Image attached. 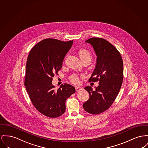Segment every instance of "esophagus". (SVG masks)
<instances>
[{"instance_id":"1","label":"esophagus","mask_w":148,"mask_h":148,"mask_svg":"<svg viewBox=\"0 0 148 148\" xmlns=\"http://www.w3.org/2000/svg\"><path fill=\"white\" fill-rule=\"evenodd\" d=\"M82 89V88L80 87H75V90L77 92H79Z\"/></svg>"}]
</instances>
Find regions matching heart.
<instances>
[{
    "label": "heart",
    "mask_w": 148,
    "mask_h": 148,
    "mask_svg": "<svg viewBox=\"0 0 148 148\" xmlns=\"http://www.w3.org/2000/svg\"><path fill=\"white\" fill-rule=\"evenodd\" d=\"M79 55L82 60L85 59H91V55L90 52L87 51L86 49H80L79 51ZM70 80L73 83H78L79 78L78 75L76 74H73L70 77Z\"/></svg>",
    "instance_id": "b5f03b06"
}]
</instances>
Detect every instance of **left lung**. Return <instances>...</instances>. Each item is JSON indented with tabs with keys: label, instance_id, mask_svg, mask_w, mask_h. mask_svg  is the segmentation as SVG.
I'll use <instances>...</instances> for the list:
<instances>
[{
	"label": "left lung",
	"instance_id": "left-lung-1",
	"mask_svg": "<svg viewBox=\"0 0 148 148\" xmlns=\"http://www.w3.org/2000/svg\"><path fill=\"white\" fill-rule=\"evenodd\" d=\"M86 42L93 46L97 56L89 81H98L99 86L95 90L90 86L84 88L90 97L83 108L88 113L97 114L108 109L119 93L123 78V61L117 49L105 39L92 37Z\"/></svg>",
	"mask_w": 148,
	"mask_h": 148
}]
</instances>
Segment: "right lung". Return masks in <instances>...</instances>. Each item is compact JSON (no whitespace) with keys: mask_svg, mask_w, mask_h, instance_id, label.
I'll return each instance as SVG.
<instances>
[{"mask_svg":"<svg viewBox=\"0 0 148 148\" xmlns=\"http://www.w3.org/2000/svg\"><path fill=\"white\" fill-rule=\"evenodd\" d=\"M73 41L46 38L36 44L29 53L26 66L25 85L35 108L45 116L56 118L65 111V102L75 92V88L61 85L55 90L52 78L61 69L65 56Z\"/></svg>","mask_w":148,"mask_h":148,"instance_id":"right-lung-1","label":"right lung"}]
</instances>
